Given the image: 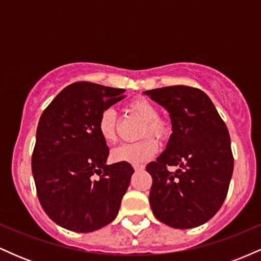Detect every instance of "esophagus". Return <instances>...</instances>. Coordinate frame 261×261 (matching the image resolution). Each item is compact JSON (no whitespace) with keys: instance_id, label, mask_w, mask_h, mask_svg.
<instances>
[{"instance_id":"obj_1","label":"esophagus","mask_w":261,"mask_h":261,"mask_svg":"<svg viewBox=\"0 0 261 261\" xmlns=\"http://www.w3.org/2000/svg\"><path fill=\"white\" fill-rule=\"evenodd\" d=\"M134 169L136 170V172H140V170L145 169V167H143V166H134Z\"/></svg>"}]
</instances>
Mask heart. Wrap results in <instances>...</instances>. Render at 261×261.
<instances>
[{
	"label": "heart",
	"mask_w": 261,
	"mask_h": 261,
	"mask_svg": "<svg viewBox=\"0 0 261 261\" xmlns=\"http://www.w3.org/2000/svg\"><path fill=\"white\" fill-rule=\"evenodd\" d=\"M131 113L145 122L141 137L147 135L158 140H166L170 134V127L166 121L161 120L157 107L145 98H137L128 104ZM118 127V116L113 108H107L101 112L98 120V133L104 142L114 143L118 139L116 135ZM158 151L157 142L151 137L137 141V142L122 143L112 151V158L116 162H126L131 164H142L154 157Z\"/></svg>",
	"instance_id": "1"
}]
</instances>
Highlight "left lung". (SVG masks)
<instances>
[{"mask_svg": "<svg viewBox=\"0 0 261 261\" xmlns=\"http://www.w3.org/2000/svg\"><path fill=\"white\" fill-rule=\"evenodd\" d=\"M169 113L166 149L146 169L151 174L149 203L161 222L173 228L201 226L216 215L233 173L228 130L206 93L188 86L143 92ZM175 165L174 173L166 169Z\"/></svg>", "mask_w": 261, "mask_h": 261, "instance_id": "8db88e82", "label": "left lung"}]
</instances>
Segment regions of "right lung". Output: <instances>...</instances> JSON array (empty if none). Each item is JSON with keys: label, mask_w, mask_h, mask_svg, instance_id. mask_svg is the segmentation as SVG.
Here are the masks:
<instances>
[{"label": "right lung", "mask_w": 261, "mask_h": 261, "mask_svg": "<svg viewBox=\"0 0 261 261\" xmlns=\"http://www.w3.org/2000/svg\"><path fill=\"white\" fill-rule=\"evenodd\" d=\"M124 92L76 82L41 114L32 172L44 211L66 229L93 232L118 216L134 168L126 162L107 164L109 148L98 120L104 109L124 99Z\"/></svg>", "instance_id": "add662e5"}]
</instances>
